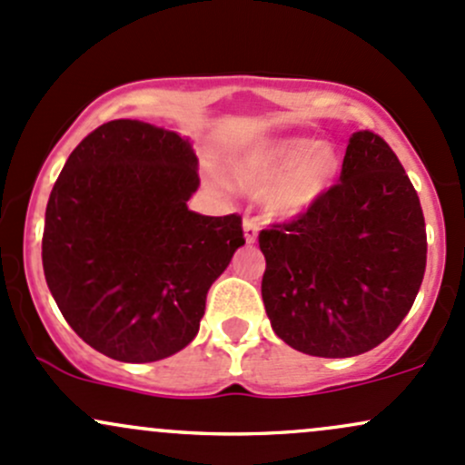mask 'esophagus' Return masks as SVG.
Listing matches in <instances>:
<instances>
[{
	"label": "esophagus",
	"mask_w": 465,
	"mask_h": 465,
	"mask_svg": "<svg viewBox=\"0 0 465 465\" xmlns=\"http://www.w3.org/2000/svg\"><path fill=\"white\" fill-rule=\"evenodd\" d=\"M257 234H259V223L254 222V219H243V239H246V243L257 242Z\"/></svg>",
	"instance_id": "esophagus-1"
}]
</instances>
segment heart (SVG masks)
Masks as SVG:
<instances>
[{
    "mask_svg": "<svg viewBox=\"0 0 465 465\" xmlns=\"http://www.w3.org/2000/svg\"><path fill=\"white\" fill-rule=\"evenodd\" d=\"M341 168L337 148L312 137H279L257 143L228 166L234 188L263 194L272 217L292 219L312 211Z\"/></svg>",
    "mask_w": 465,
    "mask_h": 465,
    "instance_id": "b5f03b06",
    "label": "heart"
}]
</instances>
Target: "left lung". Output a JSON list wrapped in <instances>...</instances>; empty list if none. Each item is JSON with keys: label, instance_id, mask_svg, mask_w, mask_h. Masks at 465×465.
<instances>
[{"label": "left lung", "instance_id": "left-lung-1", "mask_svg": "<svg viewBox=\"0 0 465 465\" xmlns=\"http://www.w3.org/2000/svg\"><path fill=\"white\" fill-rule=\"evenodd\" d=\"M262 297L279 339L312 357H354L397 331L426 272L421 203L379 134H351L337 186L259 234Z\"/></svg>", "mask_w": 465, "mask_h": 465}]
</instances>
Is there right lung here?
I'll use <instances>...</instances> for the list:
<instances>
[{
  "label": "right lung",
  "mask_w": 465,
  "mask_h": 465,
  "mask_svg": "<svg viewBox=\"0 0 465 465\" xmlns=\"http://www.w3.org/2000/svg\"><path fill=\"white\" fill-rule=\"evenodd\" d=\"M188 137L114 119L71 153L46 206L42 262L68 326L126 363L197 337L214 279L243 246L242 217L188 208L199 188Z\"/></svg>",
  "instance_id": "right-lung-1"
}]
</instances>
